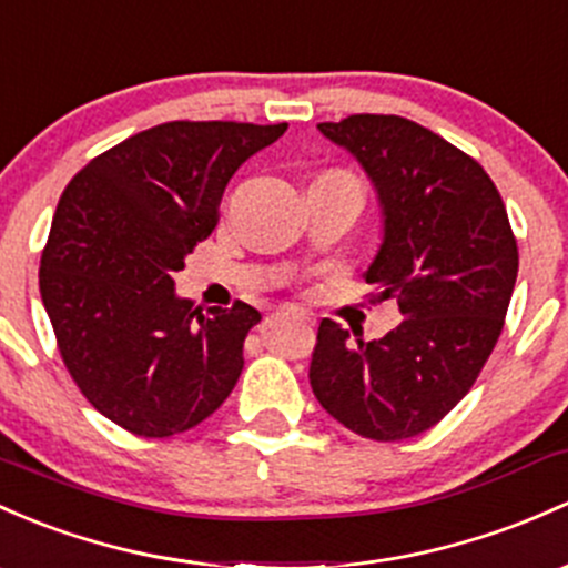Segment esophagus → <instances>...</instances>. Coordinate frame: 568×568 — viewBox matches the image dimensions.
Wrapping results in <instances>:
<instances>
[{
    "label": "esophagus",
    "instance_id": "1",
    "mask_svg": "<svg viewBox=\"0 0 568 568\" xmlns=\"http://www.w3.org/2000/svg\"><path fill=\"white\" fill-rule=\"evenodd\" d=\"M278 314L290 316V320H297L301 325H311V322H314V320H311V314H306V311H297V308H282Z\"/></svg>",
    "mask_w": 568,
    "mask_h": 568
}]
</instances>
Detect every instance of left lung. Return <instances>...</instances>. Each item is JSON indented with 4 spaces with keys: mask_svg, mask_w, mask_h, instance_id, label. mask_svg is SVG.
<instances>
[{
    "mask_svg": "<svg viewBox=\"0 0 568 568\" xmlns=\"http://www.w3.org/2000/svg\"><path fill=\"white\" fill-rule=\"evenodd\" d=\"M376 189L382 243L365 282L404 314L379 341L322 320L311 389L344 428L400 442L463 400L490 357L517 278V241L490 175L400 115L316 124Z\"/></svg>",
    "mask_w": 568,
    "mask_h": 568,
    "instance_id": "1",
    "label": "left lung"
}]
</instances>
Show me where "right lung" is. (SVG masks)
<instances>
[{
    "label": "right lung",
    "mask_w": 568,
    "mask_h": 568,
    "mask_svg": "<svg viewBox=\"0 0 568 568\" xmlns=\"http://www.w3.org/2000/svg\"><path fill=\"white\" fill-rule=\"evenodd\" d=\"M286 124L168 121L94 156L64 189L40 260L59 352L100 414L145 438L211 417L243 371L262 320L192 308L173 276L211 235L227 181Z\"/></svg>",
    "instance_id": "obj_1"
}]
</instances>
